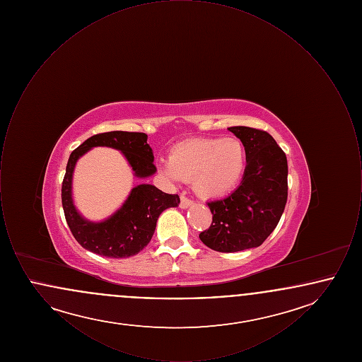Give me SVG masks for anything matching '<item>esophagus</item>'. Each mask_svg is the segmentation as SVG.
<instances>
[{
    "mask_svg": "<svg viewBox=\"0 0 362 362\" xmlns=\"http://www.w3.org/2000/svg\"><path fill=\"white\" fill-rule=\"evenodd\" d=\"M194 202H192V199H189V197H186L185 194H182L180 195V207L182 209H187V207L191 206Z\"/></svg>",
    "mask_w": 362,
    "mask_h": 362,
    "instance_id": "34e87169",
    "label": "esophagus"
}]
</instances>
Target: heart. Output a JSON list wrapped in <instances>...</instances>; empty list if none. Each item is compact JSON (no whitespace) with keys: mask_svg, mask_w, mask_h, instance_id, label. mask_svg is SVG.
<instances>
[{"mask_svg":"<svg viewBox=\"0 0 362 362\" xmlns=\"http://www.w3.org/2000/svg\"><path fill=\"white\" fill-rule=\"evenodd\" d=\"M247 165L245 146L238 138H192L173 146L161 173L173 182L191 180L204 198H218L240 183Z\"/></svg>","mask_w":362,"mask_h":362,"instance_id":"1","label":"heart"}]
</instances>
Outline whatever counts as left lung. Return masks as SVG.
<instances>
[{"label": "left lung", "instance_id": "1", "mask_svg": "<svg viewBox=\"0 0 362 362\" xmlns=\"http://www.w3.org/2000/svg\"><path fill=\"white\" fill-rule=\"evenodd\" d=\"M245 146L247 167L240 186L230 195L207 202L213 221L199 239L220 252L259 247L276 229L288 201V160L267 132L228 129Z\"/></svg>", "mask_w": 362, "mask_h": 362}]
</instances>
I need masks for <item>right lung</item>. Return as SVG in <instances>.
<instances>
[{
    "instance_id": "right-lung-1",
    "label": "right lung",
    "mask_w": 362,
    "mask_h": 362,
    "mask_svg": "<svg viewBox=\"0 0 362 362\" xmlns=\"http://www.w3.org/2000/svg\"><path fill=\"white\" fill-rule=\"evenodd\" d=\"M145 133L108 132L95 134L71 152L62 182V207L74 239L88 251L107 258H129L144 250L155 233L158 216L176 207L177 194H165L152 185L132 189L123 206L103 223H89L76 210L71 199V176L78 157L93 146H110L121 151L138 177L156 173L153 153Z\"/></svg>"
}]
</instances>
